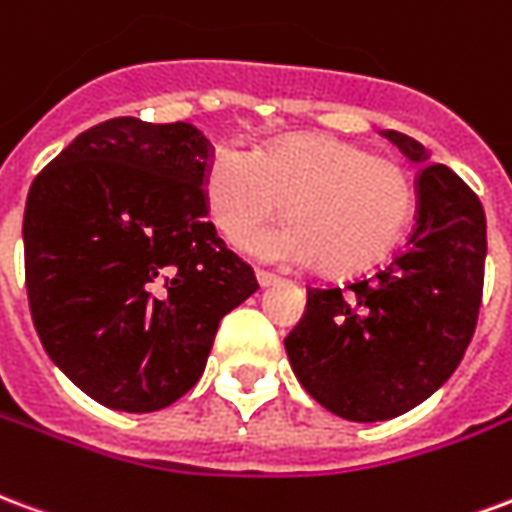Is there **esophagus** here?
<instances>
[{
  "mask_svg": "<svg viewBox=\"0 0 512 512\" xmlns=\"http://www.w3.org/2000/svg\"><path fill=\"white\" fill-rule=\"evenodd\" d=\"M256 281H259V286H264V289H267V286L281 283V278H278V275H272V272H267V270H259L256 272Z\"/></svg>",
  "mask_w": 512,
  "mask_h": 512,
  "instance_id": "esophagus-1",
  "label": "esophagus"
}]
</instances>
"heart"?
Returning a JSON list of instances; mask_svg holds the SVG:
<instances>
[{
    "instance_id": "b5f03b06",
    "label": "heart",
    "mask_w": 512,
    "mask_h": 512,
    "mask_svg": "<svg viewBox=\"0 0 512 512\" xmlns=\"http://www.w3.org/2000/svg\"><path fill=\"white\" fill-rule=\"evenodd\" d=\"M204 199L229 240L259 229L283 207L292 218L245 248L267 261L346 275L384 259L414 215V182L398 163L357 141L292 136L259 152L220 144L204 169Z\"/></svg>"
}]
</instances>
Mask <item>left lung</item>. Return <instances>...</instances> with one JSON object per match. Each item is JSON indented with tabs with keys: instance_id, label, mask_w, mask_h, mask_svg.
Segmentation results:
<instances>
[{
	"instance_id": "left-lung-1",
	"label": "left lung",
	"mask_w": 512,
	"mask_h": 512,
	"mask_svg": "<svg viewBox=\"0 0 512 512\" xmlns=\"http://www.w3.org/2000/svg\"><path fill=\"white\" fill-rule=\"evenodd\" d=\"M384 136L420 166L431 158L417 138ZM417 196L404 251L346 289H308L300 324L283 341L311 398L352 423L393 420L423 404L450 379L475 333L483 204L447 166H425Z\"/></svg>"
}]
</instances>
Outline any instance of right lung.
Wrapping results in <instances>:
<instances>
[{
    "instance_id": "add662e5",
    "label": "right lung",
    "mask_w": 512,
    "mask_h": 512,
    "mask_svg": "<svg viewBox=\"0 0 512 512\" xmlns=\"http://www.w3.org/2000/svg\"><path fill=\"white\" fill-rule=\"evenodd\" d=\"M210 141L117 117L40 171L24 210L29 311L59 371L117 412H158L204 374L220 319L259 283L207 220Z\"/></svg>"
}]
</instances>
